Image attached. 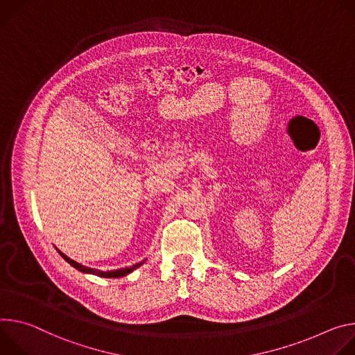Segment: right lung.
<instances>
[{
    "label": "right lung",
    "mask_w": 355,
    "mask_h": 355,
    "mask_svg": "<svg viewBox=\"0 0 355 355\" xmlns=\"http://www.w3.org/2000/svg\"><path fill=\"white\" fill-rule=\"evenodd\" d=\"M58 252L62 255V258H63L66 262H69V263H70L73 268H76L77 270L85 272V273L97 275V277H101V278H121V277H125V275L131 273L134 269L139 268V266L145 262V261H142V262L135 263V265H132V266H130V268H123V269H115V270H107V272H103V270H98V269H94V268H87V266H85V265H82V263H78V262H76V261L70 259L67 255H64V254H63V252H60L59 250H58Z\"/></svg>",
    "instance_id": "obj_1"
}]
</instances>
